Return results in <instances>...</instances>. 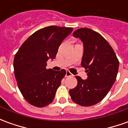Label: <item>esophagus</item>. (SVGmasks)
Wrapping results in <instances>:
<instances>
[{
	"label": "esophagus",
	"instance_id": "esophagus-1",
	"mask_svg": "<svg viewBox=\"0 0 128 128\" xmlns=\"http://www.w3.org/2000/svg\"><path fill=\"white\" fill-rule=\"evenodd\" d=\"M69 76H73V74L70 73L68 70H66V77H69Z\"/></svg>",
	"mask_w": 128,
	"mask_h": 128
}]
</instances>
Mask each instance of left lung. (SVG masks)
Here are the masks:
<instances>
[{
  "label": "left lung",
  "mask_w": 128,
  "mask_h": 128,
  "mask_svg": "<svg viewBox=\"0 0 128 128\" xmlns=\"http://www.w3.org/2000/svg\"><path fill=\"white\" fill-rule=\"evenodd\" d=\"M82 42V66L87 79L76 76L78 84L69 90L73 101L81 106L97 104L106 96L116 80L119 62L110 44L99 33L89 28H80L73 34Z\"/></svg>",
  "instance_id": "1"
}]
</instances>
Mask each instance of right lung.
<instances>
[{"mask_svg": "<svg viewBox=\"0 0 128 128\" xmlns=\"http://www.w3.org/2000/svg\"><path fill=\"white\" fill-rule=\"evenodd\" d=\"M72 31V28H44L27 39L15 55V78L21 94L30 104L43 108L53 100L66 72L46 69L47 61L55 59L59 46Z\"/></svg>", "mask_w": 128, "mask_h": 128, "instance_id": "1", "label": "right lung"}]
</instances>
